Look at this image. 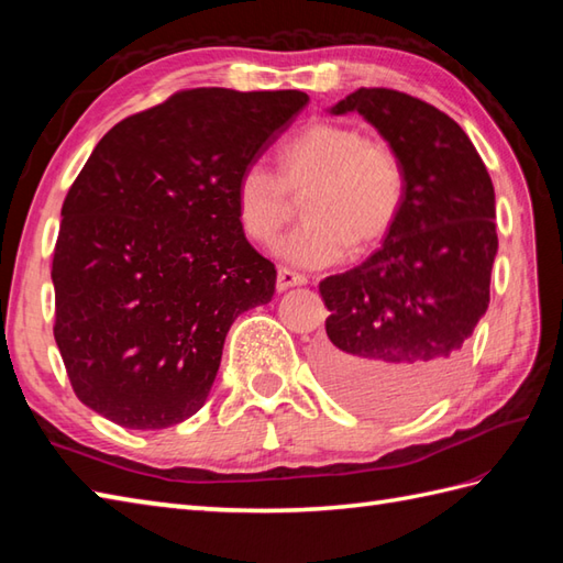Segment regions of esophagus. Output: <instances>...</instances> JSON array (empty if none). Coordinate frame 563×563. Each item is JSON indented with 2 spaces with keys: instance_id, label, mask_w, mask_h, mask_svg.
<instances>
[{
  "instance_id": "obj_1",
  "label": "esophagus",
  "mask_w": 563,
  "mask_h": 563,
  "mask_svg": "<svg viewBox=\"0 0 563 563\" xmlns=\"http://www.w3.org/2000/svg\"><path fill=\"white\" fill-rule=\"evenodd\" d=\"M305 283H307V278L302 273H295L290 268H278V280H275V288L283 292V290L297 288V285H305Z\"/></svg>"
}]
</instances>
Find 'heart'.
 I'll use <instances>...</instances> for the list:
<instances>
[{
  "label": "heart",
  "mask_w": 563,
  "mask_h": 563,
  "mask_svg": "<svg viewBox=\"0 0 563 563\" xmlns=\"http://www.w3.org/2000/svg\"><path fill=\"white\" fill-rule=\"evenodd\" d=\"M278 176L249 164L234 186L236 220L258 244H271L305 198L307 222L278 244V254L300 268L339 263L349 249L363 254L397 222L406 178L387 142L365 137L361 128L312 123L275 154Z\"/></svg>",
  "instance_id": "obj_1"
}]
</instances>
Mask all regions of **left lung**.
Masks as SVG:
<instances>
[{
    "instance_id": "1",
    "label": "left lung",
    "mask_w": 563,
    "mask_h": 563,
    "mask_svg": "<svg viewBox=\"0 0 563 563\" xmlns=\"http://www.w3.org/2000/svg\"><path fill=\"white\" fill-rule=\"evenodd\" d=\"M351 111L397 152L406 196L385 244L319 283L331 317L314 361L341 401L397 418L450 389L488 309L496 196L472 140L435 106L394 89H357L331 109Z\"/></svg>"
}]
</instances>
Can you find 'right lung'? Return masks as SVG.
<instances>
[{
  "label": "right lung",
  "instance_id": "add662e5",
  "mask_svg": "<svg viewBox=\"0 0 563 563\" xmlns=\"http://www.w3.org/2000/svg\"><path fill=\"white\" fill-rule=\"evenodd\" d=\"M307 101L186 89L93 147L63 202L51 271L55 343L81 404L133 430L206 404L232 321L275 292V266L239 227L236 178Z\"/></svg>",
  "mask_w": 563,
  "mask_h": 563
}]
</instances>
